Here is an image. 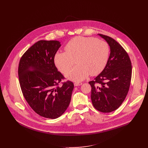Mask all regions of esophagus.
<instances>
[{
	"label": "esophagus",
	"mask_w": 148,
	"mask_h": 148,
	"mask_svg": "<svg viewBox=\"0 0 148 148\" xmlns=\"http://www.w3.org/2000/svg\"><path fill=\"white\" fill-rule=\"evenodd\" d=\"M82 85V83H79V82H76L74 83V86H79Z\"/></svg>",
	"instance_id": "esophagus-1"
}]
</instances>
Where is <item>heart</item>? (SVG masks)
I'll return each mask as SVG.
<instances>
[{
  "mask_svg": "<svg viewBox=\"0 0 148 148\" xmlns=\"http://www.w3.org/2000/svg\"><path fill=\"white\" fill-rule=\"evenodd\" d=\"M65 52H57L54 64L62 73H65L76 60L77 65L65 74L70 80L80 82L89 76L96 75L105 68L109 58V45L104 41L92 37L77 36L65 47Z\"/></svg>",
  "mask_w": 148,
  "mask_h": 148,
  "instance_id": "b5f03b06",
  "label": "heart"
}]
</instances>
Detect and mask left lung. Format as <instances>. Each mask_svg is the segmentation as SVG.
<instances>
[{"instance_id": "left-lung-1", "label": "left lung", "mask_w": 148, "mask_h": 148, "mask_svg": "<svg viewBox=\"0 0 148 148\" xmlns=\"http://www.w3.org/2000/svg\"><path fill=\"white\" fill-rule=\"evenodd\" d=\"M110 46V54L107 64L91 86V100L96 109L103 113L116 110L125 99L129 90L131 74V62L128 53L112 38L98 34Z\"/></svg>"}]
</instances>
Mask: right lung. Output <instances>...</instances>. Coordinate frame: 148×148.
Segmentation results:
<instances>
[{
  "mask_svg": "<svg viewBox=\"0 0 148 148\" xmlns=\"http://www.w3.org/2000/svg\"><path fill=\"white\" fill-rule=\"evenodd\" d=\"M60 46L58 41H38L22 56L18 69L26 101L35 113L49 119H56L64 114L74 89L70 81L58 86L64 77L58 71L54 57Z\"/></svg>",
  "mask_w": 148,
  "mask_h": 148,
  "instance_id": "1",
  "label": "right lung"
}]
</instances>
